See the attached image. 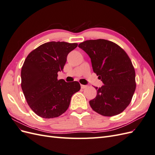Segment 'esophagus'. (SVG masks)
I'll list each match as a JSON object with an SVG mask.
<instances>
[{"label": "esophagus", "mask_w": 155, "mask_h": 155, "mask_svg": "<svg viewBox=\"0 0 155 155\" xmlns=\"http://www.w3.org/2000/svg\"><path fill=\"white\" fill-rule=\"evenodd\" d=\"M81 88L84 89V88H86L87 87V85H81Z\"/></svg>", "instance_id": "34e87169"}]
</instances>
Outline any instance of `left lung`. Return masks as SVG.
Wrapping results in <instances>:
<instances>
[{
	"mask_svg": "<svg viewBox=\"0 0 155 155\" xmlns=\"http://www.w3.org/2000/svg\"><path fill=\"white\" fill-rule=\"evenodd\" d=\"M91 58L93 71L104 85L89 101L92 109L104 116L122 112L130 104L136 89L135 70L125 50L105 39L87 40L79 45Z\"/></svg>",
	"mask_w": 155,
	"mask_h": 155,
	"instance_id": "left-lung-1",
	"label": "left lung"
}]
</instances>
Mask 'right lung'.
I'll list each match as a JSON object with an SVG mask.
<instances>
[{
	"instance_id": "obj_1",
	"label": "right lung",
	"mask_w": 155,
	"mask_h": 155,
	"mask_svg": "<svg viewBox=\"0 0 155 155\" xmlns=\"http://www.w3.org/2000/svg\"><path fill=\"white\" fill-rule=\"evenodd\" d=\"M77 46L78 43L48 42L32 50L23 63L22 90L31 109L41 118H57L63 114L72 95L80 90L78 81L58 79L68 53Z\"/></svg>"
}]
</instances>
